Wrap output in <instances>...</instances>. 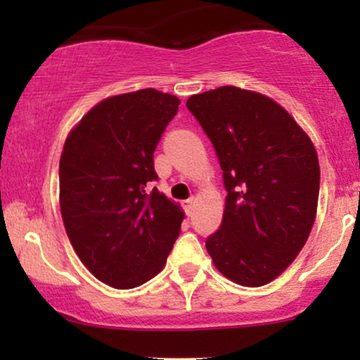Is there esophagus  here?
I'll return each instance as SVG.
<instances>
[{
    "label": "esophagus",
    "instance_id": "obj_1",
    "mask_svg": "<svg viewBox=\"0 0 360 360\" xmlns=\"http://www.w3.org/2000/svg\"><path fill=\"white\" fill-rule=\"evenodd\" d=\"M184 206H186V212H188V214H193L194 206H196V200H194V198H189V200L184 203Z\"/></svg>",
    "mask_w": 360,
    "mask_h": 360
}]
</instances>
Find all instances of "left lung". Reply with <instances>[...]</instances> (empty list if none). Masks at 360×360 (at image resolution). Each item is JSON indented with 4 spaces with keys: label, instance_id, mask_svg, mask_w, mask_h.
I'll return each instance as SVG.
<instances>
[{
    "label": "left lung",
    "instance_id": "left-lung-1",
    "mask_svg": "<svg viewBox=\"0 0 360 360\" xmlns=\"http://www.w3.org/2000/svg\"><path fill=\"white\" fill-rule=\"evenodd\" d=\"M186 106L212 140L226 189L206 250L225 278L264 286L296 259L315 223V147L283 106L254 91L221 86Z\"/></svg>",
    "mask_w": 360,
    "mask_h": 360
}]
</instances>
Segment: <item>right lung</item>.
Listing matches in <instances>:
<instances>
[{
	"instance_id": "obj_1",
	"label": "right lung",
	"mask_w": 360,
	"mask_h": 360,
	"mask_svg": "<svg viewBox=\"0 0 360 360\" xmlns=\"http://www.w3.org/2000/svg\"><path fill=\"white\" fill-rule=\"evenodd\" d=\"M179 100L157 89L98 103L65 139L60 213L77 257L103 283L137 288L166 266L184 213L152 188L154 150Z\"/></svg>"
}]
</instances>
